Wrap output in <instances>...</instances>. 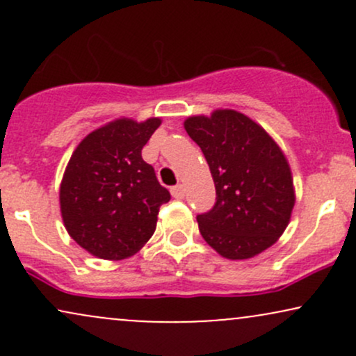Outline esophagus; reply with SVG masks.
Masks as SVG:
<instances>
[{
  "instance_id": "34e87169",
  "label": "esophagus",
  "mask_w": 356,
  "mask_h": 356,
  "mask_svg": "<svg viewBox=\"0 0 356 356\" xmlns=\"http://www.w3.org/2000/svg\"><path fill=\"white\" fill-rule=\"evenodd\" d=\"M170 194H172V197H175V199H182L184 197V187L181 186V184L170 187Z\"/></svg>"
}]
</instances>
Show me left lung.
I'll return each instance as SVG.
<instances>
[{"label": "left lung", "mask_w": 356, "mask_h": 356, "mask_svg": "<svg viewBox=\"0 0 356 356\" xmlns=\"http://www.w3.org/2000/svg\"><path fill=\"white\" fill-rule=\"evenodd\" d=\"M216 186V204L197 216L204 241L227 259H249L281 238L295 207L288 159L266 130L231 108L186 118Z\"/></svg>", "instance_id": "8db88e82"}]
</instances>
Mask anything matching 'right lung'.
Instances as JSON below:
<instances>
[{"mask_svg": "<svg viewBox=\"0 0 356 356\" xmlns=\"http://www.w3.org/2000/svg\"><path fill=\"white\" fill-rule=\"evenodd\" d=\"M161 124L159 117L117 118L73 150L60 184V211L70 238L90 254L120 261L152 238L159 207L170 194L142 149Z\"/></svg>", "mask_w": 356, "mask_h": 356, "instance_id": "right-lung-1", "label": "right lung"}]
</instances>
